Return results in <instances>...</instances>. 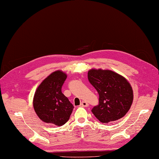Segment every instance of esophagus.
<instances>
[{"label": "esophagus", "instance_id": "34e87169", "mask_svg": "<svg viewBox=\"0 0 159 159\" xmlns=\"http://www.w3.org/2000/svg\"><path fill=\"white\" fill-rule=\"evenodd\" d=\"M80 105H82L83 107H88L89 106V103L87 102H86V101H82Z\"/></svg>", "mask_w": 159, "mask_h": 159}]
</instances>
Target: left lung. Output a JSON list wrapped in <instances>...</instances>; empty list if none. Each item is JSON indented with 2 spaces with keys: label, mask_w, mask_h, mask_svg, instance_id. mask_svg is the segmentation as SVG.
<instances>
[{
  "label": "left lung",
  "mask_w": 159,
  "mask_h": 159,
  "mask_svg": "<svg viewBox=\"0 0 159 159\" xmlns=\"http://www.w3.org/2000/svg\"><path fill=\"white\" fill-rule=\"evenodd\" d=\"M88 79L99 93V105L91 111L101 122L114 121L127 113L134 99L127 79L112 70L95 68L89 70Z\"/></svg>",
  "instance_id": "8db88e82"
}]
</instances>
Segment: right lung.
<instances>
[{"mask_svg": "<svg viewBox=\"0 0 159 159\" xmlns=\"http://www.w3.org/2000/svg\"><path fill=\"white\" fill-rule=\"evenodd\" d=\"M66 77L63 71L56 70L46 77L36 89L34 108L45 123L61 126L70 118L74 106L62 93Z\"/></svg>", "mask_w": 159, "mask_h": 159, "instance_id": "right-lung-1", "label": "right lung"}]
</instances>
